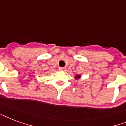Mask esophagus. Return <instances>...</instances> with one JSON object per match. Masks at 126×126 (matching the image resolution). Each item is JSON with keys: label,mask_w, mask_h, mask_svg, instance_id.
<instances>
[{"label": "esophagus", "mask_w": 126, "mask_h": 126, "mask_svg": "<svg viewBox=\"0 0 126 126\" xmlns=\"http://www.w3.org/2000/svg\"><path fill=\"white\" fill-rule=\"evenodd\" d=\"M59 70H60V71H61V72H66V68H64V67H61V68H59Z\"/></svg>", "instance_id": "obj_1"}]
</instances>
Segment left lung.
<instances>
[{"label": "left lung", "mask_w": 126, "mask_h": 126, "mask_svg": "<svg viewBox=\"0 0 126 126\" xmlns=\"http://www.w3.org/2000/svg\"><path fill=\"white\" fill-rule=\"evenodd\" d=\"M81 78L80 75H77L76 76V79H79Z\"/></svg>", "instance_id": "8db88e82"}]
</instances>
